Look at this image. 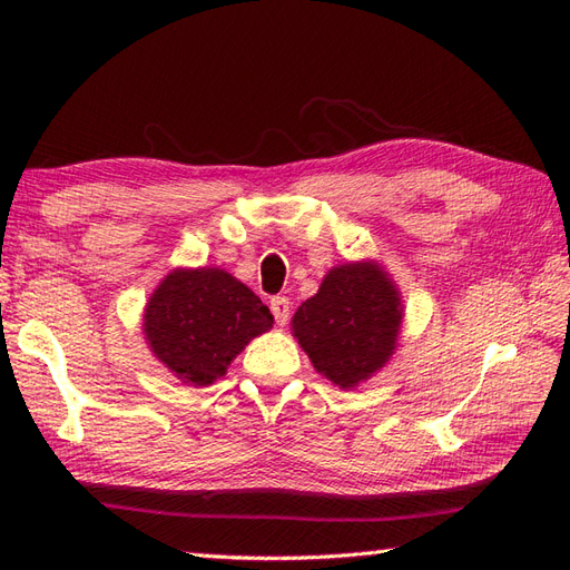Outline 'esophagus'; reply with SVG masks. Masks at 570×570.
I'll use <instances>...</instances> for the list:
<instances>
[{
	"label": "esophagus",
	"instance_id": "obj_1",
	"mask_svg": "<svg viewBox=\"0 0 570 570\" xmlns=\"http://www.w3.org/2000/svg\"><path fill=\"white\" fill-rule=\"evenodd\" d=\"M272 313H274V318H276V325H284L288 323V311H292V301H288L286 296H274L272 298Z\"/></svg>",
	"mask_w": 570,
	"mask_h": 570
}]
</instances>
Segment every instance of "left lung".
<instances>
[{"label": "left lung", "instance_id": "1", "mask_svg": "<svg viewBox=\"0 0 570 570\" xmlns=\"http://www.w3.org/2000/svg\"><path fill=\"white\" fill-rule=\"evenodd\" d=\"M402 296L380 264L350 262L325 274L294 313L298 345L325 380L353 390L380 372L402 331Z\"/></svg>", "mask_w": 570, "mask_h": 570}]
</instances>
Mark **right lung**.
Segmentation results:
<instances>
[{"mask_svg": "<svg viewBox=\"0 0 570 570\" xmlns=\"http://www.w3.org/2000/svg\"><path fill=\"white\" fill-rule=\"evenodd\" d=\"M272 323L259 296L217 266L174 269L144 308V335L154 357L193 386L220 380L229 362Z\"/></svg>", "mask_w": 570, "mask_h": 570, "instance_id": "right-lung-1", "label": "right lung"}]
</instances>
